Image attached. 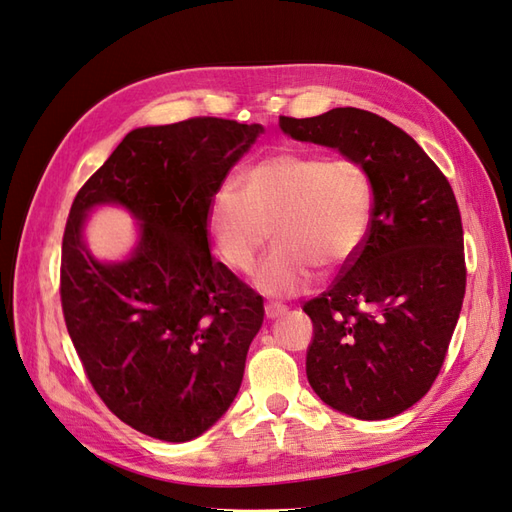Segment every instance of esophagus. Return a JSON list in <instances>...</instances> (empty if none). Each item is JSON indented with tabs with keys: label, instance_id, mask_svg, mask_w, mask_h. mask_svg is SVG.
<instances>
[{
	"label": "esophagus",
	"instance_id": "obj_1",
	"mask_svg": "<svg viewBox=\"0 0 512 512\" xmlns=\"http://www.w3.org/2000/svg\"><path fill=\"white\" fill-rule=\"evenodd\" d=\"M284 313H286V306H284V304L269 302V304L265 306V315H267V319H278V317H282Z\"/></svg>",
	"mask_w": 512,
	"mask_h": 512
}]
</instances>
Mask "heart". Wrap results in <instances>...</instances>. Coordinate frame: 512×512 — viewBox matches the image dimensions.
<instances>
[{
  "label": "heart",
  "instance_id": "obj_1",
  "mask_svg": "<svg viewBox=\"0 0 512 512\" xmlns=\"http://www.w3.org/2000/svg\"><path fill=\"white\" fill-rule=\"evenodd\" d=\"M241 191L223 184L208 208V232L230 269L249 273L269 239L276 241L256 273L258 291L291 297L313 286L317 267L350 265L363 247L373 186L358 160L282 149L245 169Z\"/></svg>",
  "mask_w": 512,
  "mask_h": 512
}]
</instances>
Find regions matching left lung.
Masks as SVG:
<instances>
[{
	"instance_id": "left-lung-1",
	"label": "left lung",
	"mask_w": 512,
	"mask_h": 512,
	"mask_svg": "<svg viewBox=\"0 0 512 512\" xmlns=\"http://www.w3.org/2000/svg\"><path fill=\"white\" fill-rule=\"evenodd\" d=\"M280 128L358 160L373 186L363 247L304 304L315 332L308 382L350 417L400 415L439 376L463 308L467 267L452 186L413 136L369 110L280 117Z\"/></svg>"
}]
</instances>
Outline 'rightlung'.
<instances>
[{"mask_svg": "<svg viewBox=\"0 0 512 512\" xmlns=\"http://www.w3.org/2000/svg\"><path fill=\"white\" fill-rule=\"evenodd\" d=\"M260 132L219 117L132 130L71 204L60 260L69 336L110 413L154 439L191 441L226 413L263 326V297L208 247L210 202ZM97 203L142 221L123 264H99L81 241Z\"/></svg>", "mask_w": 512, "mask_h": 512, "instance_id": "1", "label": "right lung"}]
</instances>
